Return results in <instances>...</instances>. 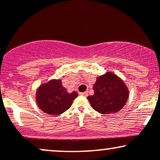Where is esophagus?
I'll return each instance as SVG.
<instances>
[{
  "mask_svg": "<svg viewBox=\"0 0 160 160\" xmlns=\"http://www.w3.org/2000/svg\"><path fill=\"white\" fill-rule=\"evenodd\" d=\"M80 95H83V96H87L88 92H80Z\"/></svg>",
  "mask_w": 160,
  "mask_h": 160,
  "instance_id": "esophagus-1",
  "label": "esophagus"
}]
</instances>
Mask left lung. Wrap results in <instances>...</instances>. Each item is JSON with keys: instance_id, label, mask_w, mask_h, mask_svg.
I'll return each instance as SVG.
<instances>
[{"instance_id": "left-lung-1", "label": "left lung", "mask_w": 160, "mask_h": 160, "mask_svg": "<svg viewBox=\"0 0 160 160\" xmlns=\"http://www.w3.org/2000/svg\"><path fill=\"white\" fill-rule=\"evenodd\" d=\"M94 95L87 97L95 111L110 114L120 111L128 98L127 86L121 79L111 72H106L97 78L93 86Z\"/></svg>"}]
</instances>
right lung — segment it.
Masks as SVG:
<instances>
[{"mask_svg": "<svg viewBox=\"0 0 160 160\" xmlns=\"http://www.w3.org/2000/svg\"><path fill=\"white\" fill-rule=\"evenodd\" d=\"M78 95L76 92H68L61 80H52L39 86L36 92V102L45 113L58 115L70 108Z\"/></svg>", "mask_w": 160, "mask_h": 160, "instance_id": "right-lung-1", "label": "right lung"}]
</instances>
